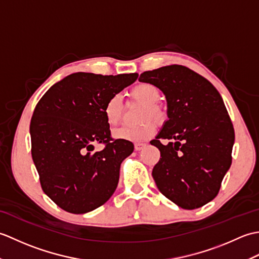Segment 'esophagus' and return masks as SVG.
<instances>
[{"label":"esophagus","instance_id":"1","mask_svg":"<svg viewBox=\"0 0 259 259\" xmlns=\"http://www.w3.org/2000/svg\"><path fill=\"white\" fill-rule=\"evenodd\" d=\"M147 145L146 144H141V142H137V144H135V150L136 151H140L144 149V148L146 147Z\"/></svg>","mask_w":259,"mask_h":259}]
</instances>
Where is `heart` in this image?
<instances>
[{
	"instance_id": "1",
	"label": "heart",
	"mask_w": 259,
	"mask_h": 259,
	"mask_svg": "<svg viewBox=\"0 0 259 259\" xmlns=\"http://www.w3.org/2000/svg\"><path fill=\"white\" fill-rule=\"evenodd\" d=\"M131 97L135 100L146 104L144 112V119H153L156 122H161L163 120V112L160 107L157 106V102L160 99V91L157 87L150 83H140L131 90ZM103 113L109 125L117 124L122 113V100L119 96H112L104 104ZM156 133V126L150 121L136 126H121L113 131L115 139L141 142L150 139Z\"/></svg>"
}]
</instances>
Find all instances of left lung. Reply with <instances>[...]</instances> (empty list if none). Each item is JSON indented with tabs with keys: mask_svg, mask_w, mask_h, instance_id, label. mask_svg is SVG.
<instances>
[{
	"mask_svg": "<svg viewBox=\"0 0 259 259\" xmlns=\"http://www.w3.org/2000/svg\"><path fill=\"white\" fill-rule=\"evenodd\" d=\"M166 97L168 120L150 144L160 150L152 177L161 194L184 209L217 196L232 164L235 131L222 96L200 74L167 65L140 74ZM159 139L170 140L162 145Z\"/></svg>",
	"mask_w": 259,
	"mask_h": 259,
	"instance_id": "1",
	"label": "left lung"
}]
</instances>
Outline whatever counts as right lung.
I'll list each match as a JSON object with an SVG mask.
<instances>
[{
  "label": "right lung",
  "mask_w": 259,
  "mask_h": 259,
  "mask_svg": "<svg viewBox=\"0 0 259 259\" xmlns=\"http://www.w3.org/2000/svg\"><path fill=\"white\" fill-rule=\"evenodd\" d=\"M137 78L138 73H72L37 102L30 124L32 159L45 194L63 210L92 211L117 189L121 162L134 144L110 137L103 108ZM96 143L106 146L95 152Z\"/></svg>",
  "instance_id": "right-lung-1"
}]
</instances>
